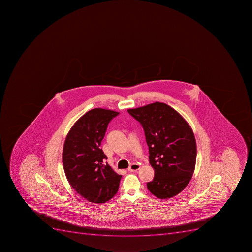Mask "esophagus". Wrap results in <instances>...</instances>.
Listing matches in <instances>:
<instances>
[{
    "label": "esophagus",
    "instance_id": "esophagus-1",
    "mask_svg": "<svg viewBox=\"0 0 252 252\" xmlns=\"http://www.w3.org/2000/svg\"><path fill=\"white\" fill-rule=\"evenodd\" d=\"M140 166L138 163H132V164L128 167L129 171H136L140 169Z\"/></svg>",
    "mask_w": 252,
    "mask_h": 252
}]
</instances>
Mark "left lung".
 <instances>
[{
  "label": "left lung",
  "mask_w": 252,
  "mask_h": 252,
  "mask_svg": "<svg viewBox=\"0 0 252 252\" xmlns=\"http://www.w3.org/2000/svg\"><path fill=\"white\" fill-rule=\"evenodd\" d=\"M144 128L149 163L155 171L147 187L159 199H170L190 182L196 162L192 129L169 105L156 102L127 110Z\"/></svg>",
  "instance_id": "left-lung-1"
}]
</instances>
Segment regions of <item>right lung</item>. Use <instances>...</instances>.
Segmentation results:
<instances>
[{"mask_svg":"<svg viewBox=\"0 0 252 252\" xmlns=\"http://www.w3.org/2000/svg\"><path fill=\"white\" fill-rule=\"evenodd\" d=\"M119 112L94 108L83 115L70 129L63 144V170L79 195L95 203H104L118 191L121 175L104 160L100 147L108 125Z\"/></svg>","mask_w":252,"mask_h":252,"instance_id":"add662e5","label":"right lung"}]
</instances>
